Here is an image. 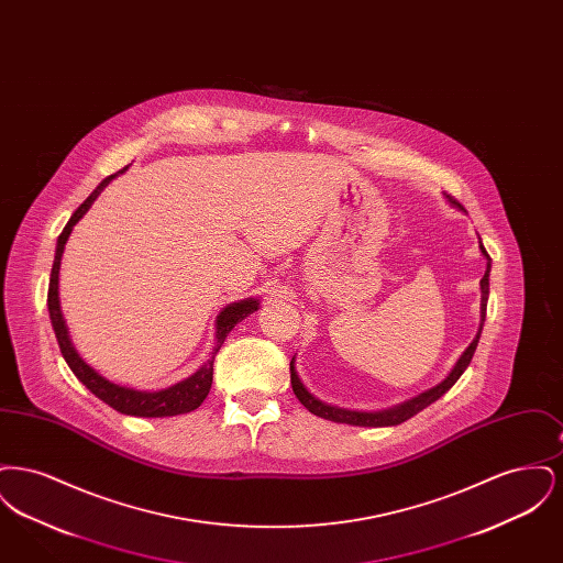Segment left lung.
<instances>
[{
	"instance_id": "1",
	"label": "left lung",
	"mask_w": 563,
	"mask_h": 563,
	"mask_svg": "<svg viewBox=\"0 0 563 563\" xmlns=\"http://www.w3.org/2000/svg\"><path fill=\"white\" fill-rule=\"evenodd\" d=\"M448 198H450L452 205L462 209V205L455 200L454 196H448ZM482 253L487 257V269H485V274H483L482 278V327H479V333H477V338L473 340V344L464 350V354H462L460 361L455 363V367L452 369V374L448 375V379H443V382H441L439 386H434L432 390L422 393L420 397H416V399H411V401L402 402L399 407L367 413V411H350V409L331 407V405H327V402L314 399V397L303 388V384L299 382V377L295 374L294 361H291V386H294L295 397L299 399V402H301L310 413H314V416H319V418H324V420H331V422H342V424H352V427H395V424H401L405 420H409L411 416H416V413L422 411L424 407H429L430 402L437 401L439 397H443V395L454 386L455 382H457V377L464 374V369L468 367V363H471V358H473V354H475V350H477V344H479V338H482L483 322H485V308H487V295H489V268H492L489 255H487V251L483 249V244Z\"/></svg>"
}]
</instances>
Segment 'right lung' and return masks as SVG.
<instances>
[{"label": "right lung", "instance_id": "obj_1", "mask_svg": "<svg viewBox=\"0 0 563 563\" xmlns=\"http://www.w3.org/2000/svg\"><path fill=\"white\" fill-rule=\"evenodd\" d=\"M126 170V168H122ZM120 170V173H122ZM115 175L106 177L97 189L81 202L80 207L76 209V213L71 214V219L67 221V225L63 228L58 241H56V253H54L53 272H51V287H48V312H51V321H53L54 333H56V342L58 349L63 352V358L67 361L69 369L76 374L81 384L101 401L108 402L109 407H113L120 413L126 416H136V418H164V416H179V413H188L191 409L200 407V402L207 399L211 384H213V363L217 352L221 349V344L225 342L228 333L234 329L236 322H241L246 314L257 310V301L255 299H244L239 303L228 306L219 319H217V344H214L213 356L196 372V374L166 388V390H158V393H141V390H133V388H124L118 384H111L106 377L97 374L92 367H88L78 352L71 346L69 335H67V327L63 321L60 314V306H58V268H60V257H63V249L65 242L69 239L74 225L80 221L84 213L90 209V205L97 200V196L101 194V189L108 186L109 181Z\"/></svg>", "mask_w": 563, "mask_h": 563}]
</instances>
